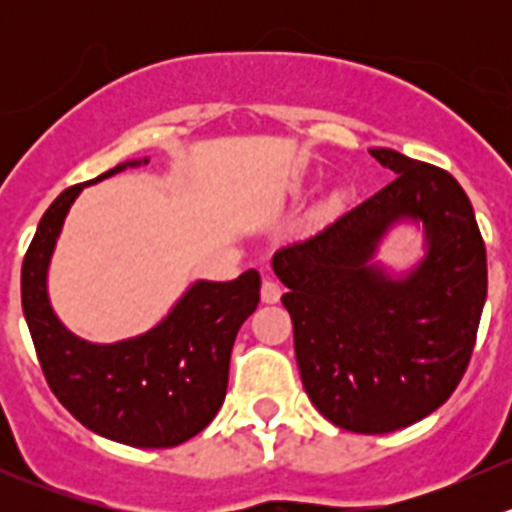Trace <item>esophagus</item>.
<instances>
[{
    "label": "esophagus",
    "mask_w": 512,
    "mask_h": 512,
    "mask_svg": "<svg viewBox=\"0 0 512 512\" xmlns=\"http://www.w3.org/2000/svg\"><path fill=\"white\" fill-rule=\"evenodd\" d=\"M280 297H282L280 282L272 280V277H265V280H262V302L275 304V302H280Z\"/></svg>",
    "instance_id": "obj_1"
}]
</instances>
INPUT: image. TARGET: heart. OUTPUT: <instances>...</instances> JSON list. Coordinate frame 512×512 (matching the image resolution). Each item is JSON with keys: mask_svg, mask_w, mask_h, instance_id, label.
Segmentation results:
<instances>
[{"mask_svg": "<svg viewBox=\"0 0 512 512\" xmlns=\"http://www.w3.org/2000/svg\"><path fill=\"white\" fill-rule=\"evenodd\" d=\"M342 198H344V195L339 193V190H334V193L329 195L327 200H324V205H322V215H324V218H327V215H332V213H337L339 205H342Z\"/></svg>", "mask_w": 512, "mask_h": 512, "instance_id": "b5f03b06", "label": "heart"}]
</instances>
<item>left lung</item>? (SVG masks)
Instances as JSON below:
<instances>
[{"instance_id": "8db88e82", "label": "left lung", "mask_w": 512, "mask_h": 512, "mask_svg": "<svg viewBox=\"0 0 512 512\" xmlns=\"http://www.w3.org/2000/svg\"><path fill=\"white\" fill-rule=\"evenodd\" d=\"M371 156L396 180L272 255L294 324L304 391L334 426L389 433L446 404L471 361L488 292L485 245L466 190L446 170L391 148ZM424 230L404 273L375 260L396 224Z\"/></svg>"}]
</instances>
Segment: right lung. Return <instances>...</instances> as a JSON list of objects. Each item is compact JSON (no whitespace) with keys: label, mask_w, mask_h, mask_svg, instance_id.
Returning a JSON list of instances; mask_svg holds the SVG:
<instances>
[{"label":"right lung","mask_w":512,"mask_h":512,"mask_svg":"<svg viewBox=\"0 0 512 512\" xmlns=\"http://www.w3.org/2000/svg\"><path fill=\"white\" fill-rule=\"evenodd\" d=\"M146 163L126 160L71 185L49 205L24 257L22 309L46 381L76 421L126 446L170 448L203 431L223 406L237 329L260 302L257 270L230 282H193L156 327L111 344L69 332L46 285L56 240L81 190Z\"/></svg>","instance_id":"1"}]
</instances>
